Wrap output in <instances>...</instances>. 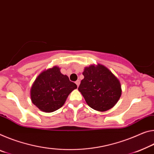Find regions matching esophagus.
Returning a JSON list of instances; mask_svg holds the SVG:
<instances>
[{
  "label": "esophagus",
  "mask_w": 154,
  "mask_h": 154,
  "mask_svg": "<svg viewBox=\"0 0 154 154\" xmlns=\"http://www.w3.org/2000/svg\"><path fill=\"white\" fill-rule=\"evenodd\" d=\"M75 84H77V87H78V86H79V84H80V81H79V80H77V81H76V82H75Z\"/></svg>",
  "instance_id": "1"
}]
</instances>
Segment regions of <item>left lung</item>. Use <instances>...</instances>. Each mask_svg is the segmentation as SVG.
I'll return each instance as SVG.
<instances>
[{
  "label": "left lung",
  "instance_id": "obj_1",
  "mask_svg": "<svg viewBox=\"0 0 154 154\" xmlns=\"http://www.w3.org/2000/svg\"><path fill=\"white\" fill-rule=\"evenodd\" d=\"M78 90L90 108L105 112L115 106L122 93L120 81L108 68L97 64L85 67Z\"/></svg>",
  "mask_w": 154,
  "mask_h": 154
}]
</instances>
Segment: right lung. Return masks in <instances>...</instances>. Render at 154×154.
Segmentation results:
<instances>
[{"label": "right lung", "mask_w": 154, "mask_h": 154, "mask_svg": "<svg viewBox=\"0 0 154 154\" xmlns=\"http://www.w3.org/2000/svg\"><path fill=\"white\" fill-rule=\"evenodd\" d=\"M77 88L60 68L55 66L45 70L33 83L30 90L32 103L45 112H53L62 108L69 94Z\"/></svg>", "instance_id": "1"}]
</instances>
